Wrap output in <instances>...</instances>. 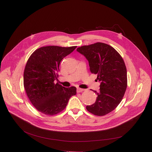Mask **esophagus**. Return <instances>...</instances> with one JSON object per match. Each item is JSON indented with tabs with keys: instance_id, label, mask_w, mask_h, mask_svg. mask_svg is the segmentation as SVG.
Wrapping results in <instances>:
<instances>
[{
	"instance_id": "esophagus-1",
	"label": "esophagus",
	"mask_w": 152,
	"mask_h": 152,
	"mask_svg": "<svg viewBox=\"0 0 152 152\" xmlns=\"http://www.w3.org/2000/svg\"><path fill=\"white\" fill-rule=\"evenodd\" d=\"M85 91V89H81V88H77V93H79V92H83V91Z\"/></svg>"
}]
</instances>
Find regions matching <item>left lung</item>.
I'll return each instance as SVG.
<instances>
[{
    "mask_svg": "<svg viewBox=\"0 0 152 152\" xmlns=\"http://www.w3.org/2000/svg\"><path fill=\"white\" fill-rule=\"evenodd\" d=\"M76 50L89 61L92 73L97 75L100 83L99 92L93 91L97 97L87 110L96 116H104L114 110L121 102L127 80L124 61L113 47L102 42L78 47Z\"/></svg>",
    "mask_w": 152,
    "mask_h": 152,
    "instance_id": "left-lung-1",
    "label": "left lung"
}]
</instances>
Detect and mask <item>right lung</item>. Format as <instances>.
<instances>
[{
	"label": "right lung",
	"mask_w": 152,
	"mask_h": 152,
	"mask_svg": "<svg viewBox=\"0 0 152 152\" xmlns=\"http://www.w3.org/2000/svg\"><path fill=\"white\" fill-rule=\"evenodd\" d=\"M76 47H42L29 57L24 71V87L30 102L40 112L57 115L66 108L70 97L76 94L75 87L68 88L54 83L58 77L61 61Z\"/></svg>",
	"instance_id": "1"
}]
</instances>
